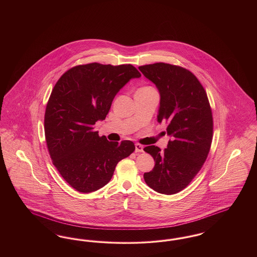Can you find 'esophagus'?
Returning a JSON list of instances; mask_svg holds the SVG:
<instances>
[{"label": "esophagus", "mask_w": 257, "mask_h": 257, "mask_svg": "<svg viewBox=\"0 0 257 257\" xmlns=\"http://www.w3.org/2000/svg\"><path fill=\"white\" fill-rule=\"evenodd\" d=\"M135 147H136V149H135L136 152H143L144 151V146H142L140 144H136Z\"/></svg>", "instance_id": "1"}]
</instances>
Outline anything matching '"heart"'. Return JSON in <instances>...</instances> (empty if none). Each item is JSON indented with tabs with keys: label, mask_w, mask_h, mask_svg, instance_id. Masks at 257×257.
<instances>
[{
	"label": "heart",
	"mask_w": 257,
	"mask_h": 257,
	"mask_svg": "<svg viewBox=\"0 0 257 257\" xmlns=\"http://www.w3.org/2000/svg\"><path fill=\"white\" fill-rule=\"evenodd\" d=\"M150 88H152V87L151 86H143V87L139 88L138 90H145V89H150Z\"/></svg>",
	"instance_id": "1"
}]
</instances>
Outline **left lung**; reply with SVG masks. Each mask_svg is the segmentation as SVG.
Returning <instances> with one entry per match:
<instances>
[{"instance_id":"8db88e82","label":"left lung","mask_w":257,"mask_h":257,"mask_svg":"<svg viewBox=\"0 0 257 257\" xmlns=\"http://www.w3.org/2000/svg\"><path fill=\"white\" fill-rule=\"evenodd\" d=\"M141 72L159 89L158 121L168 124V148L144 150L155 161L146 183L164 195L181 192L201 170L213 139V115L206 91L190 70L165 62L142 65Z\"/></svg>"}]
</instances>
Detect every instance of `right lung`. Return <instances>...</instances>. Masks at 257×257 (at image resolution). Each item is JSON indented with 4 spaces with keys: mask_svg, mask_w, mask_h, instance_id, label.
Instances as JSON below:
<instances>
[{
    "mask_svg": "<svg viewBox=\"0 0 257 257\" xmlns=\"http://www.w3.org/2000/svg\"><path fill=\"white\" fill-rule=\"evenodd\" d=\"M139 77L132 64L92 62L68 69L54 86L45 110V140L53 165L76 191H97L110 181L117 163L134 152L133 142H109L94 125L106 118L119 89Z\"/></svg>",
    "mask_w": 257,
    "mask_h": 257,
    "instance_id": "obj_1",
    "label": "right lung"
}]
</instances>
